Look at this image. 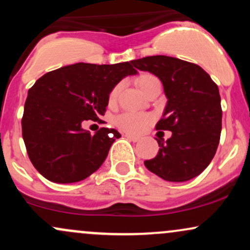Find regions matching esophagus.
<instances>
[{
    "label": "esophagus",
    "mask_w": 250,
    "mask_h": 250,
    "mask_svg": "<svg viewBox=\"0 0 250 250\" xmlns=\"http://www.w3.org/2000/svg\"><path fill=\"white\" fill-rule=\"evenodd\" d=\"M125 136L127 137L128 140H130V141H133V142H137V141H140V137H137V136H134V135H130V134H125Z\"/></svg>",
    "instance_id": "esophagus-1"
}]
</instances>
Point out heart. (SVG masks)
I'll return each mask as SVG.
<instances>
[{
  "instance_id": "1",
  "label": "heart",
  "mask_w": 250,
  "mask_h": 250,
  "mask_svg": "<svg viewBox=\"0 0 250 250\" xmlns=\"http://www.w3.org/2000/svg\"><path fill=\"white\" fill-rule=\"evenodd\" d=\"M156 77L153 75H149V74H145L141 75L137 79V85L142 90V93L145 94V91L147 90L149 85L151 84L154 81H156ZM120 90H121V84H117L113 88V90L109 94V102L113 103L116 101L117 96H119ZM151 122V117L146 114H139V113H125L121 114L120 116L116 117V125L121 130L127 131L130 134H141L142 131H145L149 123Z\"/></svg>"
}]
</instances>
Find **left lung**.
Segmentation results:
<instances>
[{
  "mask_svg": "<svg viewBox=\"0 0 250 250\" xmlns=\"http://www.w3.org/2000/svg\"><path fill=\"white\" fill-rule=\"evenodd\" d=\"M135 68L154 74L162 82L167 105L157 130L173 133L157 140L159 153L145 166L170 182H185L200 175L216 153L222 129L219 87L200 65L156 55L134 60Z\"/></svg>",
  "mask_w": 250,
  "mask_h": 250,
  "instance_id": "8db88e82",
  "label": "left lung"
}]
</instances>
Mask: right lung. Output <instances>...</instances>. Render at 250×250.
Masks as SVG:
<instances>
[{
	"instance_id": "1",
	"label": "right lung",
	"mask_w": 250,
	"mask_h": 250,
	"mask_svg": "<svg viewBox=\"0 0 250 250\" xmlns=\"http://www.w3.org/2000/svg\"><path fill=\"white\" fill-rule=\"evenodd\" d=\"M136 74L133 61L76 63L37 80L25 100L22 136L28 156L42 176L55 183H73L101 167L121 134L101 128L90 135L82 123L104 115L113 88Z\"/></svg>"
}]
</instances>
